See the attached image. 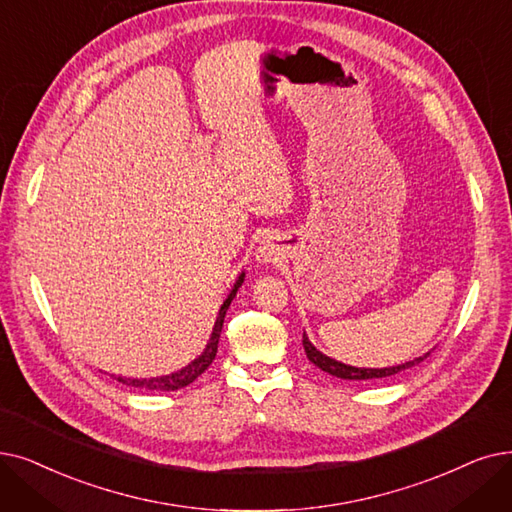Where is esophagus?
Listing matches in <instances>:
<instances>
[{
	"label": "esophagus",
	"mask_w": 512,
	"mask_h": 512,
	"mask_svg": "<svg viewBox=\"0 0 512 512\" xmlns=\"http://www.w3.org/2000/svg\"><path fill=\"white\" fill-rule=\"evenodd\" d=\"M280 257V251L276 244L272 240H265L261 242V247L257 249V259L263 261V263H276Z\"/></svg>",
	"instance_id": "1"
}]
</instances>
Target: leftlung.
<instances>
[{"label":"left lung","instance_id":"8db88e82","mask_svg":"<svg viewBox=\"0 0 512 512\" xmlns=\"http://www.w3.org/2000/svg\"><path fill=\"white\" fill-rule=\"evenodd\" d=\"M303 349H305L307 360L311 364H316L320 370H324V372H328L332 376H337V379H343V381L387 379V376L404 372V370H408L412 366H418L425 358H429V353H425V355H420V358H414L412 362L391 366V368H355V366H347V364H341L337 360H332V358H328V355H324L322 351H318L314 345H311V341L307 339L305 332H303Z\"/></svg>","mask_w":512,"mask_h":512}]
</instances>
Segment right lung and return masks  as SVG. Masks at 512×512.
Instances as JSON below:
<instances>
[{
	"label": "right lung",
	"mask_w": 512,
	"mask_h": 512,
	"mask_svg": "<svg viewBox=\"0 0 512 512\" xmlns=\"http://www.w3.org/2000/svg\"><path fill=\"white\" fill-rule=\"evenodd\" d=\"M242 280H244V274L238 276V280H236L234 288L230 291L228 299L224 301V305L219 307V316H217V320H215V326H213V332H211V339H209L205 351H203L201 355H198V358H196L192 364H188L186 368L177 370V372H171V374H167V376H157V379H123V376H117V381L123 383V385H127V387H138V389H148V391H177V389H182V387L194 383V381L198 379V376H201V374L211 366V362L215 360L217 343H219V335H221V326H224L226 311H228L232 299L236 297V291L240 288Z\"/></svg>",
	"instance_id": "1"
}]
</instances>
